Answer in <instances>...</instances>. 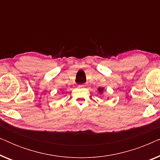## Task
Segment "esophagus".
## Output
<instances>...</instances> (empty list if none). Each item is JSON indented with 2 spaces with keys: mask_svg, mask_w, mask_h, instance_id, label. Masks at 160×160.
I'll list each match as a JSON object with an SVG mask.
<instances>
[{
  "mask_svg": "<svg viewBox=\"0 0 160 160\" xmlns=\"http://www.w3.org/2000/svg\"><path fill=\"white\" fill-rule=\"evenodd\" d=\"M85 86H86V85H85V84H82V85H81V87H84Z\"/></svg>",
  "mask_w": 160,
  "mask_h": 160,
  "instance_id": "34e87169",
  "label": "esophagus"
}]
</instances>
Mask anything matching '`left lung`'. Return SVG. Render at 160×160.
<instances>
[{
  "instance_id": "obj_1",
  "label": "left lung",
  "mask_w": 160,
  "mask_h": 160,
  "mask_svg": "<svg viewBox=\"0 0 160 160\" xmlns=\"http://www.w3.org/2000/svg\"><path fill=\"white\" fill-rule=\"evenodd\" d=\"M102 90H103V89H102V88H100H100H98V91H99L100 92H102Z\"/></svg>"
}]
</instances>
